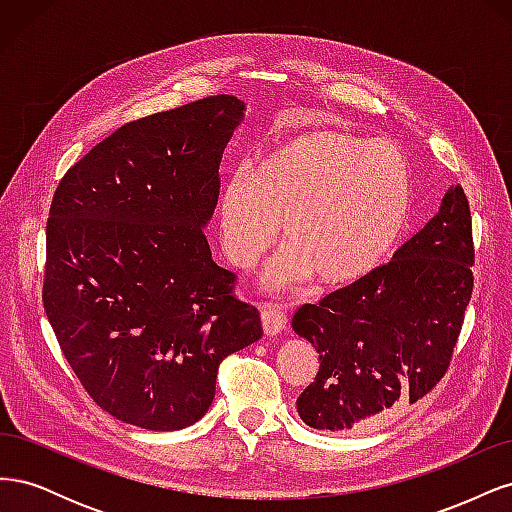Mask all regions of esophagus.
<instances>
[{
	"instance_id": "34e87169",
	"label": "esophagus",
	"mask_w": 512,
	"mask_h": 512,
	"mask_svg": "<svg viewBox=\"0 0 512 512\" xmlns=\"http://www.w3.org/2000/svg\"><path fill=\"white\" fill-rule=\"evenodd\" d=\"M260 318H262V331H265V335H277L282 333L286 329V312L275 303H265L260 307Z\"/></svg>"
}]
</instances>
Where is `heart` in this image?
<instances>
[{
  "instance_id": "b5f03b06",
  "label": "heart",
  "mask_w": 512,
  "mask_h": 512,
  "mask_svg": "<svg viewBox=\"0 0 512 512\" xmlns=\"http://www.w3.org/2000/svg\"><path fill=\"white\" fill-rule=\"evenodd\" d=\"M414 203L406 153L384 141L309 130L239 170L220 198L226 256L250 269L280 235L290 245L265 273L271 290L348 284L378 269L404 235Z\"/></svg>"
}]
</instances>
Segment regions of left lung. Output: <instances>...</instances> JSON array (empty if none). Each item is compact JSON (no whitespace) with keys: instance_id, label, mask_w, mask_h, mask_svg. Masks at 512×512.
Instances as JSON below:
<instances>
[{"instance_id":"left-lung-1","label":"left lung","mask_w":512,"mask_h":512,"mask_svg":"<svg viewBox=\"0 0 512 512\" xmlns=\"http://www.w3.org/2000/svg\"><path fill=\"white\" fill-rule=\"evenodd\" d=\"M472 218L461 185L393 260L318 303L292 329L318 352V374L297 399L301 421L346 431L384 421L446 374L472 297Z\"/></svg>"}]
</instances>
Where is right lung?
Masks as SVG:
<instances>
[{
	"mask_svg": "<svg viewBox=\"0 0 512 512\" xmlns=\"http://www.w3.org/2000/svg\"><path fill=\"white\" fill-rule=\"evenodd\" d=\"M245 117L211 96L113 132L59 181L42 301L61 352L123 423L177 431L209 410L218 367L262 335L205 226L220 162Z\"/></svg>",
	"mask_w": 512,
	"mask_h": 512,
	"instance_id": "right-lung-1",
	"label": "right lung"
}]
</instances>
